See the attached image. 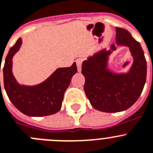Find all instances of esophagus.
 I'll use <instances>...</instances> for the list:
<instances>
[{
	"label": "esophagus",
	"instance_id": "34e87169",
	"mask_svg": "<svg viewBox=\"0 0 153 153\" xmlns=\"http://www.w3.org/2000/svg\"><path fill=\"white\" fill-rule=\"evenodd\" d=\"M82 61H83V59H82V58H78V59L76 61V65H77L78 71H79V72H80L81 71V65H82Z\"/></svg>",
	"mask_w": 153,
	"mask_h": 153
}]
</instances>
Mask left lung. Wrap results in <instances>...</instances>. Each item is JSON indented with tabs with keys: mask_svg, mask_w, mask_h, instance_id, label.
<instances>
[{
	"mask_svg": "<svg viewBox=\"0 0 153 153\" xmlns=\"http://www.w3.org/2000/svg\"><path fill=\"white\" fill-rule=\"evenodd\" d=\"M116 43L130 48L134 63L127 74H116L107 68L108 55L116 50H102L84 61V91L94 108L104 112H119L133 105L142 93L146 79V61L140 44L128 31L116 27Z\"/></svg>",
	"mask_w": 153,
	"mask_h": 153,
	"instance_id": "left-lung-1",
	"label": "left lung"
}]
</instances>
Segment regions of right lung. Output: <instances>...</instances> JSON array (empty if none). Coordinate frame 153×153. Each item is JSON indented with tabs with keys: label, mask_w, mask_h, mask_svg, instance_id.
Listing matches in <instances>:
<instances>
[{
	"label": "right lung",
	"mask_w": 153,
	"mask_h": 153,
	"mask_svg": "<svg viewBox=\"0 0 153 153\" xmlns=\"http://www.w3.org/2000/svg\"><path fill=\"white\" fill-rule=\"evenodd\" d=\"M21 44L22 39L19 38L10 49L3 68L4 89L8 98L13 105L26 115L42 117L55 114L61 109L64 92L71 83V78L77 72L76 64L74 62L71 67L57 69L48 79L37 86H20L11 69L13 56L19 50Z\"/></svg>",
	"instance_id": "obj_1"
}]
</instances>
